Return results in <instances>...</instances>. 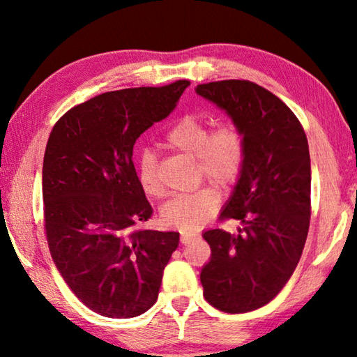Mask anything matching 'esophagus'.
<instances>
[{"label":"esophagus","mask_w":357,"mask_h":357,"mask_svg":"<svg viewBox=\"0 0 357 357\" xmlns=\"http://www.w3.org/2000/svg\"><path fill=\"white\" fill-rule=\"evenodd\" d=\"M198 234L197 233H192V231H184L181 233V243L183 244H190L193 239H197Z\"/></svg>","instance_id":"obj_1"}]
</instances>
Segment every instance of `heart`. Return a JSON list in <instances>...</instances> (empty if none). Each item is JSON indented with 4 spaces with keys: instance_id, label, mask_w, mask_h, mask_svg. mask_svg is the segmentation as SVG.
<instances>
[{
    "instance_id": "heart-1",
    "label": "heart",
    "mask_w": 357,
    "mask_h": 357,
    "mask_svg": "<svg viewBox=\"0 0 357 357\" xmlns=\"http://www.w3.org/2000/svg\"><path fill=\"white\" fill-rule=\"evenodd\" d=\"M167 144L187 157H195L200 179H209L228 189L238 183L245 165V137L238 123L222 121L209 130L208 121L197 114H185L167 134ZM138 183L149 197L160 198L165 193L157 157L153 151H143L138 160ZM220 192L214 185H204L192 193L176 195L162 209V219L181 231L202 228L220 206Z\"/></svg>"
}]
</instances>
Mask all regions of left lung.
<instances>
[{
  "label": "left lung",
  "mask_w": 357,
  "mask_h": 357,
  "mask_svg": "<svg viewBox=\"0 0 357 357\" xmlns=\"http://www.w3.org/2000/svg\"><path fill=\"white\" fill-rule=\"evenodd\" d=\"M241 126L245 165L219 220L243 223L236 234L208 229L209 263L200 274L203 296L227 313L257 310L293 275L310 225V154L296 114L249 80L197 86Z\"/></svg>",
  "instance_id": "left-lung-1"
}]
</instances>
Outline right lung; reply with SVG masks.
I'll return each instance as SVG.
<instances>
[{
  "label": "right lung",
  "instance_id": "obj_1",
  "mask_svg": "<svg viewBox=\"0 0 357 357\" xmlns=\"http://www.w3.org/2000/svg\"><path fill=\"white\" fill-rule=\"evenodd\" d=\"M189 84L99 94L66 112L48 137L42 168L48 249L72 293L102 317L134 318L151 309L179 244L176 231L140 227L153 208L132 153Z\"/></svg>",
  "mask_w": 357,
  "mask_h": 357
}]
</instances>
